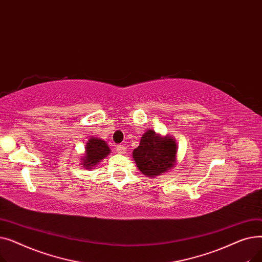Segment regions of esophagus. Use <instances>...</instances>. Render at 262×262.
Returning a JSON list of instances; mask_svg holds the SVG:
<instances>
[{"label":"esophagus","instance_id":"34e87169","mask_svg":"<svg viewBox=\"0 0 262 262\" xmlns=\"http://www.w3.org/2000/svg\"><path fill=\"white\" fill-rule=\"evenodd\" d=\"M117 152H118L119 154H125V153H126V147H125V145H124V144H119V145L117 146Z\"/></svg>","mask_w":262,"mask_h":262}]
</instances>
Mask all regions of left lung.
Masks as SVG:
<instances>
[{"label":"left lung","mask_w":262,"mask_h":262,"mask_svg":"<svg viewBox=\"0 0 262 262\" xmlns=\"http://www.w3.org/2000/svg\"><path fill=\"white\" fill-rule=\"evenodd\" d=\"M176 143L171 137L161 138L153 130H147L134 149L133 157L139 170L146 176L153 177L169 171L175 162Z\"/></svg>","instance_id":"8db88e82"}]
</instances>
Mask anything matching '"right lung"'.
<instances>
[{"label":"right lung","mask_w":262,"mask_h":262,"mask_svg":"<svg viewBox=\"0 0 262 262\" xmlns=\"http://www.w3.org/2000/svg\"><path fill=\"white\" fill-rule=\"evenodd\" d=\"M110 153V148L105 141L96 138H91L86 145V157L81 159L82 166L92 169L95 163L100 162Z\"/></svg>","instance_id":"add662e5"}]
</instances>
